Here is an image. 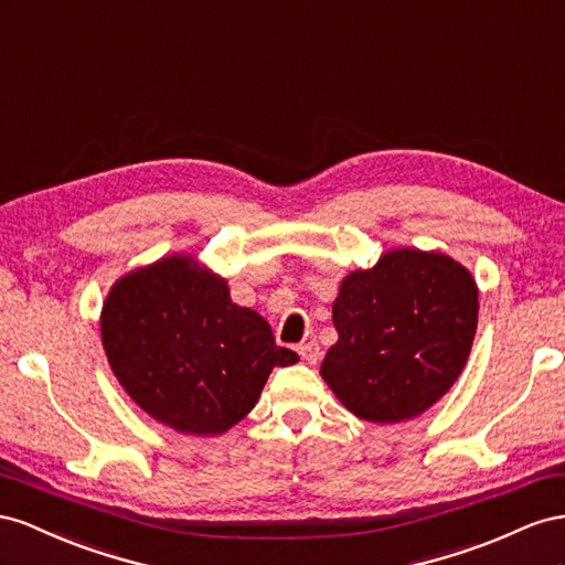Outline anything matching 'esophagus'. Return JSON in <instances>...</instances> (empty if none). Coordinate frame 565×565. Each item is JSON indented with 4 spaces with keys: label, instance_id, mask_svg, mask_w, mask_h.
<instances>
[{
    "label": "esophagus",
    "instance_id": "1",
    "mask_svg": "<svg viewBox=\"0 0 565 565\" xmlns=\"http://www.w3.org/2000/svg\"><path fill=\"white\" fill-rule=\"evenodd\" d=\"M298 352H300V358H302L305 362H308V364H317V362H319V358H321V352H319L317 341L300 343V345H298Z\"/></svg>",
    "mask_w": 565,
    "mask_h": 565
}]
</instances>
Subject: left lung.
Returning <instances> with one entry per match:
<instances>
[{
    "mask_svg": "<svg viewBox=\"0 0 565 565\" xmlns=\"http://www.w3.org/2000/svg\"><path fill=\"white\" fill-rule=\"evenodd\" d=\"M333 327L338 341L319 372L333 395L364 422H409L463 372L478 329V286L455 257L395 248L341 281Z\"/></svg>",
    "mask_w": 565,
    "mask_h": 565,
    "instance_id": "1",
    "label": "left lung"
}]
</instances>
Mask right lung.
I'll use <instances>...</instances> for the list:
<instances>
[{
    "label": "right lung",
    "mask_w": 565,
    "mask_h": 565,
    "mask_svg": "<svg viewBox=\"0 0 565 565\" xmlns=\"http://www.w3.org/2000/svg\"><path fill=\"white\" fill-rule=\"evenodd\" d=\"M99 324L125 393L184 435L230 430L255 407L271 369L298 362L260 315L232 302L227 279L180 253L122 274Z\"/></svg>",
    "instance_id": "1"
}]
</instances>
